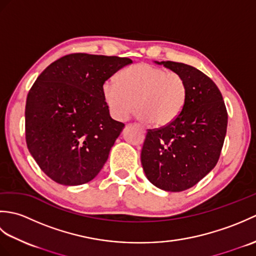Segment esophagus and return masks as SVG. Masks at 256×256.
Here are the masks:
<instances>
[{
	"label": "esophagus",
	"mask_w": 256,
	"mask_h": 256,
	"mask_svg": "<svg viewBox=\"0 0 256 256\" xmlns=\"http://www.w3.org/2000/svg\"><path fill=\"white\" fill-rule=\"evenodd\" d=\"M140 131H142L143 133H145V128L143 126H140Z\"/></svg>",
	"instance_id": "34e87169"
}]
</instances>
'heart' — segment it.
<instances>
[{
    "mask_svg": "<svg viewBox=\"0 0 256 256\" xmlns=\"http://www.w3.org/2000/svg\"><path fill=\"white\" fill-rule=\"evenodd\" d=\"M102 94L114 118L125 121L136 108L138 118L162 128L182 112L187 86L177 72L140 62L121 70L116 84L106 81Z\"/></svg>",
    "mask_w": 256,
    "mask_h": 256,
    "instance_id": "1",
    "label": "heart"
}]
</instances>
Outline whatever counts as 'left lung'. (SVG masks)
Masks as SVG:
<instances>
[{
  "mask_svg": "<svg viewBox=\"0 0 256 256\" xmlns=\"http://www.w3.org/2000/svg\"><path fill=\"white\" fill-rule=\"evenodd\" d=\"M187 86L182 112L160 128L148 130L140 162L148 180L166 192H184L200 182L219 160L228 112L218 86L189 64L162 62Z\"/></svg>",
  "mask_w": 256,
  "mask_h": 256,
  "instance_id": "obj_1",
  "label": "left lung"
}]
</instances>
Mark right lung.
<instances>
[{
	"mask_svg": "<svg viewBox=\"0 0 256 256\" xmlns=\"http://www.w3.org/2000/svg\"><path fill=\"white\" fill-rule=\"evenodd\" d=\"M133 62L74 52L42 72L27 94L25 140L46 175L64 186L92 180L124 124L113 120L102 94L106 81Z\"/></svg>",
	"mask_w": 256,
	"mask_h": 256,
	"instance_id": "add662e5",
	"label": "right lung"
}]
</instances>
